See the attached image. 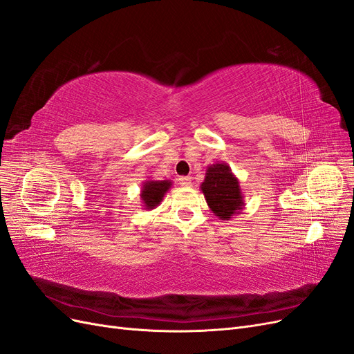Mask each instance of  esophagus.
Listing matches in <instances>:
<instances>
[{"label":"esophagus","mask_w":354,"mask_h":354,"mask_svg":"<svg viewBox=\"0 0 354 354\" xmlns=\"http://www.w3.org/2000/svg\"><path fill=\"white\" fill-rule=\"evenodd\" d=\"M178 185H181V186H190L192 185V177H189V176L178 177Z\"/></svg>","instance_id":"1"}]
</instances>
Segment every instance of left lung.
I'll list each match as a JSON object with an SVG mask.
<instances>
[{"label": "left lung", "mask_w": 354, "mask_h": 354, "mask_svg": "<svg viewBox=\"0 0 354 354\" xmlns=\"http://www.w3.org/2000/svg\"><path fill=\"white\" fill-rule=\"evenodd\" d=\"M201 190L209 209L220 220H230L245 208L239 180L224 160L207 167Z\"/></svg>", "instance_id": "1"}]
</instances>
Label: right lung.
I'll return each mask as SVG.
<instances>
[{"label":"right lung","mask_w":354,"mask_h":354,"mask_svg":"<svg viewBox=\"0 0 354 354\" xmlns=\"http://www.w3.org/2000/svg\"><path fill=\"white\" fill-rule=\"evenodd\" d=\"M173 186L171 180H146L142 185L140 199L145 209H153L162 202L167 192Z\"/></svg>","instance_id":"1"}]
</instances>
